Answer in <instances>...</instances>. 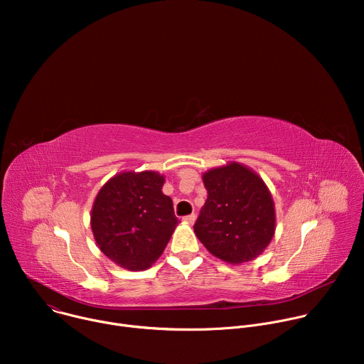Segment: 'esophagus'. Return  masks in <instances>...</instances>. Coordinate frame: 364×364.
<instances>
[{"mask_svg": "<svg viewBox=\"0 0 364 364\" xmlns=\"http://www.w3.org/2000/svg\"><path fill=\"white\" fill-rule=\"evenodd\" d=\"M184 222H186L187 225H194V222H196V215H188V216H186V218H184Z\"/></svg>", "mask_w": 364, "mask_h": 364, "instance_id": "34e87169", "label": "esophagus"}]
</instances>
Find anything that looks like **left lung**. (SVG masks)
<instances>
[{
    "label": "left lung",
    "instance_id": "8db88e82",
    "mask_svg": "<svg viewBox=\"0 0 364 364\" xmlns=\"http://www.w3.org/2000/svg\"><path fill=\"white\" fill-rule=\"evenodd\" d=\"M207 200L194 225L198 240L230 265L261 255L275 235V204L265 181L252 168L229 163L203 174Z\"/></svg>",
    "mask_w": 364,
    "mask_h": 364
}]
</instances>
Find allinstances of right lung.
Listing matches in <instances>:
<instances>
[{"instance_id":"add662e5","label":"right lung","mask_w":364,"mask_h":364,"mask_svg":"<svg viewBox=\"0 0 364 364\" xmlns=\"http://www.w3.org/2000/svg\"><path fill=\"white\" fill-rule=\"evenodd\" d=\"M157 171H124L99 190L90 228L99 249L128 271H145L163 255L178 225Z\"/></svg>"}]
</instances>
